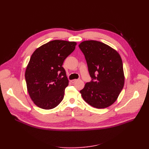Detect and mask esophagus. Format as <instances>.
<instances>
[{
    "instance_id": "1",
    "label": "esophagus",
    "mask_w": 149,
    "mask_h": 149,
    "mask_svg": "<svg viewBox=\"0 0 149 149\" xmlns=\"http://www.w3.org/2000/svg\"><path fill=\"white\" fill-rule=\"evenodd\" d=\"M77 79H72L71 81V82L72 83H75L76 81H77Z\"/></svg>"
}]
</instances>
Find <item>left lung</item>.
I'll return each instance as SVG.
<instances>
[{
	"label": "left lung",
	"mask_w": 149,
	"mask_h": 149,
	"mask_svg": "<svg viewBox=\"0 0 149 149\" xmlns=\"http://www.w3.org/2000/svg\"><path fill=\"white\" fill-rule=\"evenodd\" d=\"M92 80L80 91L91 106L102 109L112 105L124 85L123 65L119 53L101 42L87 40L79 45Z\"/></svg>",
	"instance_id": "8db88e82"
}]
</instances>
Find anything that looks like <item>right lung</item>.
I'll use <instances>...</instances> for the list:
<instances>
[{"label":"right lung","instance_id":"obj_1","mask_svg":"<svg viewBox=\"0 0 149 149\" xmlns=\"http://www.w3.org/2000/svg\"><path fill=\"white\" fill-rule=\"evenodd\" d=\"M76 45L75 42L53 40L31 56L25 77L30 97L38 107L51 109L63 100L69 81L62 65Z\"/></svg>","mask_w":149,"mask_h":149}]
</instances>
